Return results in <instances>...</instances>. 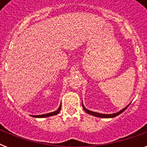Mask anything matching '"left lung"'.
<instances>
[{"mask_svg":"<svg viewBox=\"0 0 147 147\" xmlns=\"http://www.w3.org/2000/svg\"><path fill=\"white\" fill-rule=\"evenodd\" d=\"M129 106V105H128ZM128 106H127L126 107H124L123 110H121V111L117 112V113H115V114H100V113H96V112H93V111H91L89 110L86 109L82 105V107L84 108V110L85 111V112H87L88 114H91V115H93V116H95V117H102V118H111V117H114L117 116L119 114H121L122 112H123L125 111L127 108L128 107Z\"/></svg>","mask_w":147,"mask_h":147,"instance_id":"8db88e82","label":"left lung"}]
</instances>
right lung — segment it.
<instances>
[{
	"instance_id": "right-lung-1",
	"label": "right lung",
	"mask_w": 147,
	"mask_h": 147,
	"mask_svg": "<svg viewBox=\"0 0 147 147\" xmlns=\"http://www.w3.org/2000/svg\"><path fill=\"white\" fill-rule=\"evenodd\" d=\"M61 111V106L59 107V108L57 110V111H55L54 112H52V113H49V114H42V115H33V117H50V116H53V115H55V114H59Z\"/></svg>"
}]
</instances>
